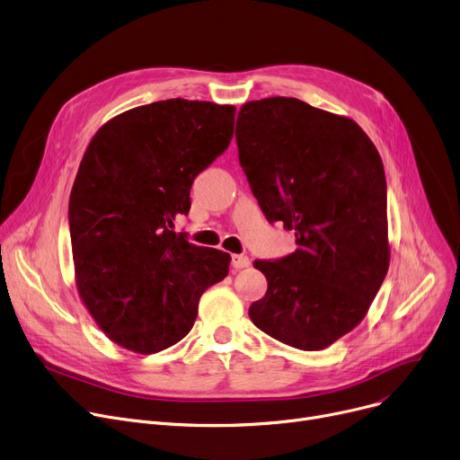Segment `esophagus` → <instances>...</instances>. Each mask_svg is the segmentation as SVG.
Returning <instances> with one entry per match:
<instances>
[{"mask_svg":"<svg viewBox=\"0 0 460 460\" xmlns=\"http://www.w3.org/2000/svg\"><path fill=\"white\" fill-rule=\"evenodd\" d=\"M249 263H251V260H249V256H245V254H234V256H232V265H234V269H245Z\"/></svg>","mask_w":460,"mask_h":460,"instance_id":"obj_1","label":"esophagus"}]
</instances>
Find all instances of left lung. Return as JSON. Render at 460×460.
Wrapping results in <instances>:
<instances>
[{
	"mask_svg": "<svg viewBox=\"0 0 460 460\" xmlns=\"http://www.w3.org/2000/svg\"><path fill=\"white\" fill-rule=\"evenodd\" d=\"M239 164L269 223L295 232V252L256 260L267 293L249 315L271 338L319 350L367 314L390 265L386 178L350 119L296 98L241 107Z\"/></svg>",
	"mask_w": 460,
	"mask_h": 460,
	"instance_id": "left-lung-1",
	"label": "left lung"
}]
</instances>
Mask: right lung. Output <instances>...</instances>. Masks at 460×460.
<instances>
[{"label":"right lung","instance_id":"right-lung-1","mask_svg":"<svg viewBox=\"0 0 460 460\" xmlns=\"http://www.w3.org/2000/svg\"><path fill=\"white\" fill-rule=\"evenodd\" d=\"M234 105L161 100L105 122L72 187L68 225L81 301L115 343L141 355L178 343L230 254L174 232L193 180L230 145Z\"/></svg>","mask_w":460,"mask_h":460}]
</instances>
